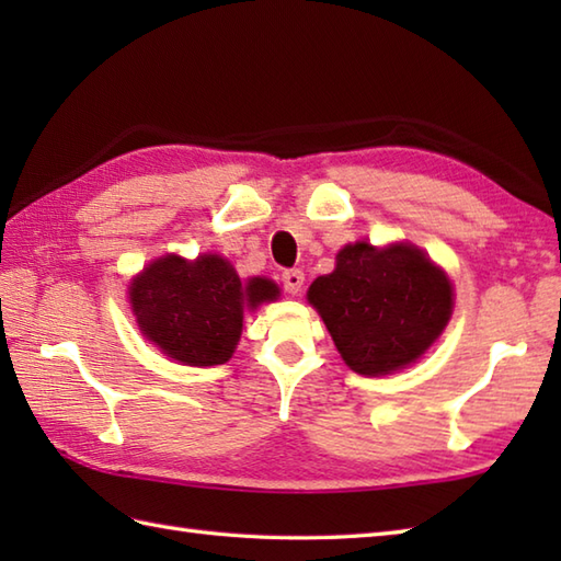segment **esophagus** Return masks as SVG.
<instances>
[{
  "label": "esophagus",
  "instance_id": "1",
  "mask_svg": "<svg viewBox=\"0 0 561 561\" xmlns=\"http://www.w3.org/2000/svg\"><path fill=\"white\" fill-rule=\"evenodd\" d=\"M282 282H284V289H287L291 296H296L304 287V272L301 270H287L282 274Z\"/></svg>",
  "mask_w": 561,
  "mask_h": 561
}]
</instances>
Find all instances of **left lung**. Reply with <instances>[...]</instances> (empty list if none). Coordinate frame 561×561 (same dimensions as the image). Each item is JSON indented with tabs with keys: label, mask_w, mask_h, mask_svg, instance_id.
<instances>
[{
	"label": "left lung",
	"mask_w": 561,
	"mask_h": 561,
	"mask_svg": "<svg viewBox=\"0 0 561 561\" xmlns=\"http://www.w3.org/2000/svg\"><path fill=\"white\" fill-rule=\"evenodd\" d=\"M308 301L325 320L356 374L383 376L412 364L446 328L453 289L414 245H344L337 267L318 277Z\"/></svg>",
	"instance_id": "8db88e82"
}]
</instances>
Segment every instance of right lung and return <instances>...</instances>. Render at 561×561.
I'll use <instances>...</instances> for the list:
<instances>
[{"label":"right lung","mask_w":561,"mask_h":561,"mask_svg":"<svg viewBox=\"0 0 561 561\" xmlns=\"http://www.w3.org/2000/svg\"><path fill=\"white\" fill-rule=\"evenodd\" d=\"M277 284L238 279L229 260L199 255L187 262L165 255L129 287L139 330L171 359L217 366L231 359L241 337L245 308L277 299Z\"/></svg>","instance_id":"obj_1"}]
</instances>
